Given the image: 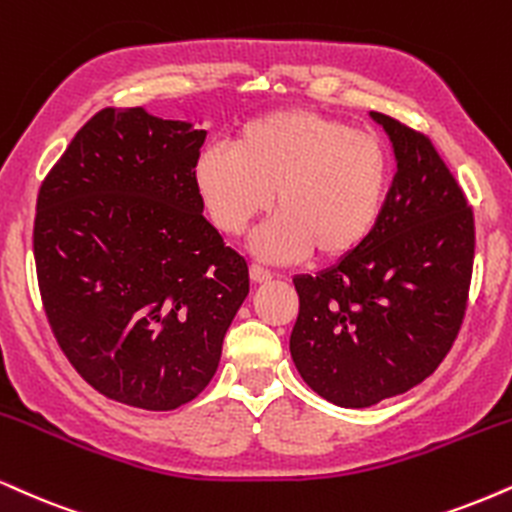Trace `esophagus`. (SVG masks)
Returning a JSON list of instances; mask_svg holds the SVG:
<instances>
[{
    "instance_id": "1",
    "label": "esophagus",
    "mask_w": 512,
    "mask_h": 512,
    "mask_svg": "<svg viewBox=\"0 0 512 512\" xmlns=\"http://www.w3.org/2000/svg\"><path fill=\"white\" fill-rule=\"evenodd\" d=\"M250 279H252V283H269L274 279V276H272V272H267V269L260 267V264H252Z\"/></svg>"
}]
</instances>
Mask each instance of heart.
Instances as JSON below:
<instances>
[{
  "instance_id": "obj_1",
  "label": "heart",
  "mask_w": 512,
  "mask_h": 512,
  "mask_svg": "<svg viewBox=\"0 0 512 512\" xmlns=\"http://www.w3.org/2000/svg\"><path fill=\"white\" fill-rule=\"evenodd\" d=\"M391 155L374 133L307 109H279L245 121L231 150L209 147L195 162V188L209 217L240 236L269 207L252 236L267 262L355 255L377 231L391 188Z\"/></svg>"
}]
</instances>
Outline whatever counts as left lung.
Returning a JSON list of instances; mask_svg holds the SVG:
<instances>
[{
    "instance_id": "8db88e82",
    "label": "left lung",
    "mask_w": 512,
    "mask_h": 512,
    "mask_svg": "<svg viewBox=\"0 0 512 512\" xmlns=\"http://www.w3.org/2000/svg\"><path fill=\"white\" fill-rule=\"evenodd\" d=\"M369 116L398 166L384 217L355 255L293 279L291 357L305 384L338 408L377 405L441 365L463 324L474 260L472 209L429 138Z\"/></svg>"
}]
</instances>
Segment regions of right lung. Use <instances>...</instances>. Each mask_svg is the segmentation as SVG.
Segmentation results:
<instances>
[{
  "label": "right lung",
  "mask_w": 512,
  "mask_h": 512,
  "mask_svg": "<svg viewBox=\"0 0 512 512\" xmlns=\"http://www.w3.org/2000/svg\"><path fill=\"white\" fill-rule=\"evenodd\" d=\"M202 121L102 109L49 171L33 252L61 350L95 391L143 410L193 400L248 298V262L202 217Z\"/></svg>",
  "instance_id": "1"
}]
</instances>
